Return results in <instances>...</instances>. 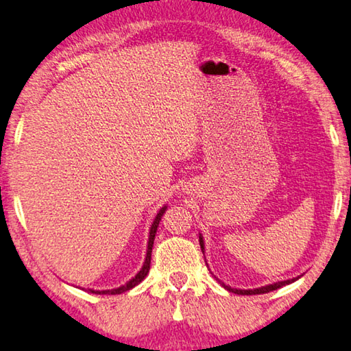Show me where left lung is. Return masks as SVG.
I'll return each mask as SVG.
<instances>
[{"label": "left lung", "mask_w": 351, "mask_h": 351, "mask_svg": "<svg viewBox=\"0 0 351 351\" xmlns=\"http://www.w3.org/2000/svg\"><path fill=\"white\" fill-rule=\"evenodd\" d=\"M199 243H200V249H202L204 252V238L199 237ZM298 278V277H297ZM297 278H292V280H286V281H278V283H274V285H267V286H263V288H258V289H233L230 288V286H226V288L230 291V292H234V294H241V295H255V294H266V292H271V291H275L281 288V286L285 285H289L292 283V281H295Z\"/></svg>", "instance_id": "8db88e82"}]
</instances>
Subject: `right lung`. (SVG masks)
<instances>
[{
  "mask_svg": "<svg viewBox=\"0 0 351 351\" xmlns=\"http://www.w3.org/2000/svg\"><path fill=\"white\" fill-rule=\"evenodd\" d=\"M166 211V206H163L162 210L158 211L157 216H155V219L152 222V227H151V232H149V243H147V254H146V260H145V264H143L141 271L138 272L134 278H132L130 281H128L124 286H121V288H117V289H107V291H93V289H88L90 292H93V294H123V292L129 291L132 288H135V286L138 283H141L143 280H145V277L149 272V269H151V255H152V245H154V239H155V233H157V227L160 221H162V216Z\"/></svg>",
  "mask_w": 351,
  "mask_h": 351,
  "instance_id": "obj_1",
  "label": "right lung"
}]
</instances>
